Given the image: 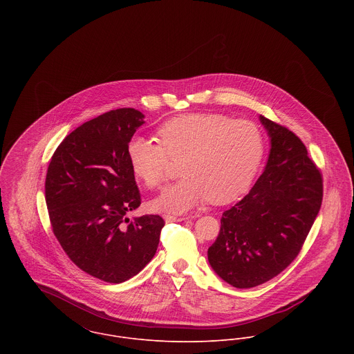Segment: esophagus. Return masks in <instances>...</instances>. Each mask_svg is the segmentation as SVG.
<instances>
[{"label":"esophagus","instance_id":"esophagus-1","mask_svg":"<svg viewBox=\"0 0 354 354\" xmlns=\"http://www.w3.org/2000/svg\"><path fill=\"white\" fill-rule=\"evenodd\" d=\"M163 218L166 222H181V221L189 219V218H178V216H173V215H165Z\"/></svg>","mask_w":354,"mask_h":354}]
</instances>
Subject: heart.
Wrapping results in <instances>:
<instances>
[{"label": "heart", "instance_id": "heart-1", "mask_svg": "<svg viewBox=\"0 0 354 354\" xmlns=\"http://www.w3.org/2000/svg\"><path fill=\"white\" fill-rule=\"evenodd\" d=\"M159 143L133 138L127 155L132 171L150 189L169 177L170 159L181 162L183 180L167 188L152 205L183 214L209 202L227 204L244 195L259 171L264 139L256 124L219 113H188L159 125Z\"/></svg>", "mask_w": 354, "mask_h": 354}]
</instances>
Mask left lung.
Masks as SVG:
<instances>
[{
	"instance_id": "left-lung-1",
	"label": "left lung",
	"mask_w": 354,
	"mask_h": 354,
	"mask_svg": "<svg viewBox=\"0 0 354 354\" xmlns=\"http://www.w3.org/2000/svg\"><path fill=\"white\" fill-rule=\"evenodd\" d=\"M260 121L271 140L266 169L223 212L207 253L212 270L239 289L272 279L297 257L323 199L322 173L300 138L263 115Z\"/></svg>"
}]
</instances>
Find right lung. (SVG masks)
Returning <instances> with one entry per match:
<instances>
[{
  "instance_id": "add662e5",
  "label": "right lung",
  "mask_w": 354,
  "mask_h": 354,
  "mask_svg": "<svg viewBox=\"0 0 354 354\" xmlns=\"http://www.w3.org/2000/svg\"><path fill=\"white\" fill-rule=\"evenodd\" d=\"M143 118L132 107L103 113L71 132L48 167L45 199L55 239L80 270L109 283L146 267L165 226L159 215L127 218L142 203L127 149Z\"/></svg>"
}]
</instances>
